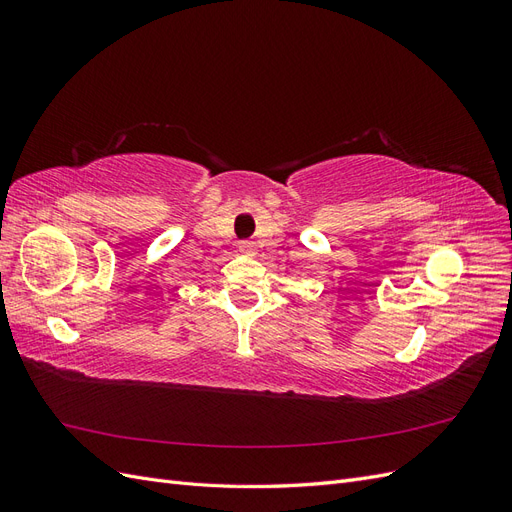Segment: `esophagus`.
Listing matches in <instances>:
<instances>
[{
	"label": "esophagus",
	"instance_id": "1",
	"mask_svg": "<svg viewBox=\"0 0 512 512\" xmlns=\"http://www.w3.org/2000/svg\"><path fill=\"white\" fill-rule=\"evenodd\" d=\"M239 252L241 254H247V256H254L256 254V247L252 241H241L239 243Z\"/></svg>",
	"mask_w": 512,
	"mask_h": 512
}]
</instances>
